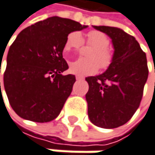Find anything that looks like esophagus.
I'll list each match as a JSON object with an SVG mask.
<instances>
[{
  "instance_id": "1",
  "label": "esophagus",
  "mask_w": 155,
  "mask_h": 155,
  "mask_svg": "<svg viewBox=\"0 0 155 155\" xmlns=\"http://www.w3.org/2000/svg\"><path fill=\"white\" fill-rule=\"evenodd\" d=\"M83 79H84V77H83V76H79V75H77V76H76V80H77V81L83 80Z\"/></svg>"
}]
</instances>
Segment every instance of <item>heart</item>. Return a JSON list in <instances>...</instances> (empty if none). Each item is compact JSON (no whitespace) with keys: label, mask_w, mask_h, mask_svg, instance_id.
<instances>
[{"label":"heart","mask_w":155,"mask_h":155,"mask_svg":"<svg viewBox=\"0 0 155 155\" xmlns=\"http://www.w3.org/2000/svg\"><path fill=\"white\" fill-rule=\"evenodd\" d=\"M83 38L78 31L71 32L66 39L64 50L66 52L77 51L83 45ZM85 43L94 46L88 54V58H78L70 63V71L77 75L95 74L98 68L101 70L108 69L114 61V52L108 46L110 40L108 36L98 31H89L86 34Z\"/></svg>","instance_id":"1"}]
</instances>
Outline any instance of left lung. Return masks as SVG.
<instances>
[{
    "mask_svg": "<svg viewBox=\"0 0 155 155\" xmlns=\"http://www.w3.org/2000/svg\"><path fill=\"white\" fill-rule=\"evenodd\" d=\"M93 27L111 39L114 57L105 72L85 78L88 117L98 127L116 128L127 123L140 107L149 74L146 54L123 29Z\"/></svg>",
    "mask_w": 155,
    "mask_h": 155,
    "instance_id": "8db88e82",
    "label": "left lung"
}]
</instances>
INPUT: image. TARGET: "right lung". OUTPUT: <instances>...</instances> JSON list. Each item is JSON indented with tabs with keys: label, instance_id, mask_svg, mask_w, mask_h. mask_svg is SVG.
Segmentation results:
<instances>
[{
	"label": "right lung",
	"instance_id": "obj_1",
	"mask_svg": "<svg viewBox=\"0 0 155 155\" xmlns=\"http://www.w3.org/2000/svg\"><path fill=\"white\" fill-rule=\"evenodd\" d=\"M85 28L74 20L52 16L17 35L3 74L5 92L17 115L37 123L58 116L76 81L72 74H62L69 69L62 56L65 41L71 32Z\"/></svg>",
	"mask_w": 155,
	"mask_h": 155
}]
</instances>
